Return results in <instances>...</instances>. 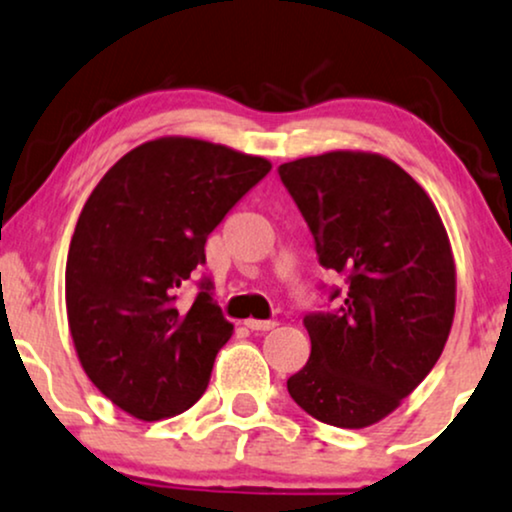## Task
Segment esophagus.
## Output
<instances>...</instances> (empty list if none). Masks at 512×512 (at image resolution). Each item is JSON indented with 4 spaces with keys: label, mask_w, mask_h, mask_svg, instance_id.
<instances>
[{
    "label": "esophagus",
    "mask_w": 512,
    "mask_h": 512,
    "mask_svg": "<svg viewBox=\"0 0 512 512\" xmlns=\"http://www.w3.org/2000/svg\"><path fill=\"white\" fill-rule=\"evenodd\" d=\"M246 327H249L251 332H268V330H275V320H254V318H249L244 323Z\"/></svg>",
    "instance_id": "esophagus-1"
}]
</instances>
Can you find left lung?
<instances>
[{"label":"left lung","mask_w":512,"mask_h":512,"mask_svg":"<svg viewBox=\"0 0 512 512\" xmlns=\"http://www.w3.org/2000/svg\"><path fill=\"white\" fill-rule=\"evenodd\" d=\"M280 178L320 266L349 285L337 313L304 318L311 358L287 389L315 420L363 430L394 413L444 351L456 313L449 235L430 194L375 151L306 156L282 163Z\"/></svg>","instance_id":"left-lung-1"}]
</instances>
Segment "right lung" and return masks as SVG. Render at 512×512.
Wrapping results in <instances>:
<instances>
[{
	"label": "right lung",
	"mask_w": 512,
	"mask_h": 512,
	"mask_svg": "<svg viewBox=\"0 0 512 512\" xmlns=\"http://www.w3.org/2000/svg\"><path fill=\"white\" fill-rule=\"evenodd\" d=\"M270 168L225 144L159 137L113 163L82 206L66 261L68 327L82 370L132 418H173L204 396L235 327L208 280L187 311L175 296L206 263L208 235Z\"/></svg>",
	"instance_id": "right-lung-1"
}]
</instances>
